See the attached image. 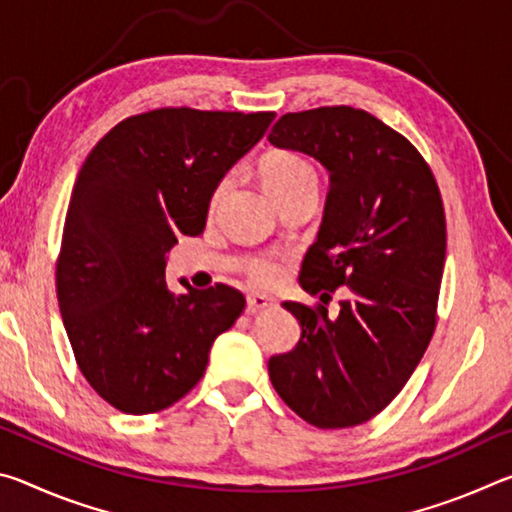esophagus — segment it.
<instances>
[{
  "label": "esophagus",
  "mask_w": 512,
  "mask_h": 512,
  "mask_svg": "<svg viewBox=\"0 0 512 512\" xmlns=\"http://www.w3.org/2000/svg\"><path fill=\"white\" fill-rule=\"evenodd\" d=\"M275 305L273 298H266V296H259V293H250L246 298V309L248 314H257V311H264V309H271Z\"/></svg>",
  "instance_id": "esophagus-1"
}]
</instances>
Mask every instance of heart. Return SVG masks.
Wrapping results in <instances>:
<instances>
[{"label": "heart", "instance_id": "b5f03b06", "mask_svg": "<svg viewBox=\"0 0 512 512\" xmlns=\"http://www.w3.org/2000/svg\"><path fill=\"white\" fill-rule=\"evenodd\" d=\"M262 178L264 185L277 203L282 198L300 192V189L316 187V171L311 167L309 160L302 158V155L293 151H271L262 162ZM230 180L223 178L219 185L214 187L210 196V207L219 205V201L228 189ZM248 280L257 284V287H273V284L282 277V266L275 259H255L253 264L248 266Z\"/></svg>", "mask_w": 512, "mask_h": 512}]
</instances>
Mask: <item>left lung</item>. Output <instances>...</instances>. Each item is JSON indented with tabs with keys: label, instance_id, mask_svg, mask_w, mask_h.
<instances>
[{
	"label": "left lung",
	"instance_id": "1",
	"mask_svg": "<svg viewBox=\"0 0 512 512\" xmlns=\"http://www.w3.org/2000/svg\"><path fill=\"white\" fill-rule=\"evenodd\" d=\"M268 142L307 153L329 171L318 239L300 284L311 296L350 287L329 320L323 305L284 302L296 348L268 361L273 388L318 429L384 411L413 375L436 329L447 228L436 178L420 151L370 112L325 106L287 112Z\"/></svg>",
	"mask_w": 512,
	"mask_h": 512
}]
</instances>
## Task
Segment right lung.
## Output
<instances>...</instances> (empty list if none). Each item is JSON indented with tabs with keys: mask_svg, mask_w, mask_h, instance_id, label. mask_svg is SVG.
<instances>
[{
	"mask_svg": "<svg viewBox=\"0 0 512 512\" xmlns=\"http://www.w3.org/2000/svg\"><path fill=\"white\" fill-rule=\"evenodd\" d=\"M275 112L158 108L103 135L69 198L56 293L83 377L121 413H155L201 381L214 339L246 307L239 291L171 293L164 255L201 235L210 196Z\"/></svg>",
	"mask_w": 512,
	"mask_h": 512,
	"instance_id": "obj_1",
	"label": "right lung"
}]
</instances>
